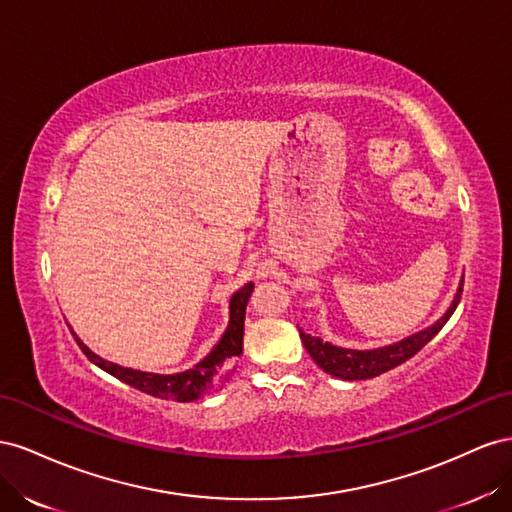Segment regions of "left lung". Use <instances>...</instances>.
<instances>
[{"instance_id": "1", "label": "left lung", "mask_w": 512, "mask_h": 512, "mask_svg": "<svg viewBox=\"0 0 512 512\" xmlns=\"http://www.w3.org/2000/svg\"><path fill=\"white\" fill-rule=\"evenodd\" d=\"M461 291H463V279L457 289L455 300H452V304L448 306V311L437 319L433 326H429L427 330H420L412 334V337H407L394 345H386L379 349H345L332 343H324L319 337H311V334H306L302 330H300V339L306 347V352H309L311 358L317 362V367L324 369L332 377L347 379V382H354V379H371L394 367H399V364L418 354L420 349L444 328L450 315L455 313L457 304L461 300Z\"/></svg>"}]
</instances>
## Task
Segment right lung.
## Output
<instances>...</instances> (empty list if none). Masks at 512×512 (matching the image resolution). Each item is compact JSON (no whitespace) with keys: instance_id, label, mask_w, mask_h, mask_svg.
Returning a JSON list of instances; mask_svg holds the SVG:
<instances>
[{"instance_id":"right-lung-1","label":"right lung","mask_w":512,"mask_h":512,"mask_svg":"<svg viewBox=\"0 0 512 512\" xmlns=\"http://www.w3.org/2000/svg\"><path fill=\"white\" fill-rule=\"evenodd\" d=\"M253 283H246L242 289H238L236 294L229 300V324L227 330L214 345L212 352L197 362L193 369L182 371V373H171V375H160V373H145L137 369H126L120 367V364H113L105 358H100L94 354L90 347H87L75 332L72 337L79 343L81 352L90 358L96 367L102 371H107L109 375L122 379L124 384L133 386L145 394H152V397L158 399H173V401H197L206 394L216 392L218 388H223L229 371L233 369V364L242 354V337H244V315H246V304L248 298L253 294Z\"/></svg>"}]
</instances>
